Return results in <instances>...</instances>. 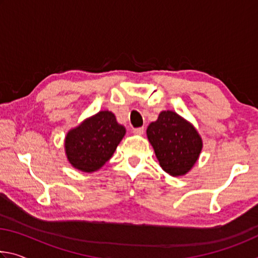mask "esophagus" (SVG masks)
<instances>
[{
  "label": "esophagus",
  "instance_id": "obj_1",
  "mask_svg": "<svg viewBox=\"0 0 258 258\" xmlns=\"http://www.w3.org/2000/svg\"><path fill=\"white\" fill-rule=\"evenodd\" d=\"M133 133L134 134H138V135H142L145 133V127H137V128H133Z\"/></svg>",
  "mask_w": 258,
  "mask_h": 258
}]
</instances>
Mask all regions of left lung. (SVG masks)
I'll return each mask as SVG.
<instances>
[{
	"label": "left lung",
	"instance_id": "obj_1",
	"mask_svg": "<svg viewBox=\"0 0 258 258\" xmlns=\"http://www.w3.org/2000/svg\"><path fill=\"white\" fill-rule=\"evenodd\" d=\"M147 137L160 167L172 176H181L194 167L203 149V140L189 121L171 110L161 111L148 126Z\"/></svg>",
	"mask_w": 258,
	"mask_h": 258
}]
</instances>
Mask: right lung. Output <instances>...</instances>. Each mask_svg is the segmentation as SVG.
Returning a JSON list of instances; mask_svg holds the SVG:
<instances>
[{
  "label": "right lung",
  "mask_w": 258,
  "mask_h": 258,
  "mask_svg": "<svg viewBox=\"0 0 258 258\" xmlns=\"http://www.w3.org/2000/svg\"><path fill=\"white\" fill-rule=\"evenodd\" d=\"M125 133V127L117 123L111 111H99L67 133V159L78 171H98L111 158Z\"/></svg>",
  "instance_id": "add662e5"
}]
</instances>
